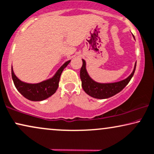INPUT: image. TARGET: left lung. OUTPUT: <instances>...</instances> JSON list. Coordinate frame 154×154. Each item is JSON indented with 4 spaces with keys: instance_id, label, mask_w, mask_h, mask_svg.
I'll list each match as a JSON object with an SVG mask.
<instances>
[{
    "instance_id": "8db88e82",
    "label": "left lung",
    "mask_w": 154,
    "mask_h": 154,
    "mask_svg": "<svg viewBox=\"0 0 154 154\" xmlns=\"http://www.w3.org/2000/svg\"><path fill=\"white\" fill-rule=\"evenodd\" d=\"M82 66L80 69V79L82 87L84 91L89 96L96 99H107L120 92L125 87L133 77L136 69L137 63L134 65V70L127 78L118 82L114 83H98L89 77L86 69V63L82 60Z\"/></svg>"
}]
</instances>
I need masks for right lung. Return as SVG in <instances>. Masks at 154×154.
<instances>
[{"instance_id": "add662e5", "label": "right lung", "mask_w": 154, "mask_h": 154, "mask_svg": "<svg viewBox=\"0 0 154 154\" xmlns=\"http://www.w3.org/2000/svg\"><path fill=\"white\" fill-rule=\"evenodd\" d=\"M69 63L70 60L64 63L52 78L37 84H29L20 81L13 72L12 67L11 73L13 82L17 91L28 100L35 102L46 100L57 91L61 74Z\"/></svg>"}]
</instances>
